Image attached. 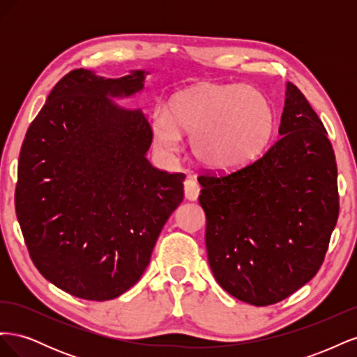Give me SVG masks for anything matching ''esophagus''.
<instances>
[{
  "label": "esophagus",
  "instance_id": "esophagus-1",
  "mask_svg": "<svg viewBox=\"0 0 357 357\" xmlns=\"http://www.w3.org/2000/svg\"><path fill=\"white\" fill-rule=\"evenodd\" d=\"M199 185L195 180H186L185 181V198L188 201H197L199 197Z\"/></svg>",
  "mask_w": 357,
  "mask_h": 357
}]
</instances>
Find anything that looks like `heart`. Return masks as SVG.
Segmentation results:
<instances>
[{
  "instance_id": "obj_1",
  "label": "heart",
  "mask_w": 357,
  "mask_h": 357,
  "mask_svg": "<svg viewBox=\"0 0 357 357\" xmlns=\"http://www.w3.org/2000/svg\"><path fill=\"white\" fill-rule=\"evenodd\" d=\"M274 112L250 86L199 84L177 93L169 110L156 109L152 131L158 146L174 155L190 135L192 155L213 171H234L253 160L273 135Z\"/></svg>"
}]
</instances>
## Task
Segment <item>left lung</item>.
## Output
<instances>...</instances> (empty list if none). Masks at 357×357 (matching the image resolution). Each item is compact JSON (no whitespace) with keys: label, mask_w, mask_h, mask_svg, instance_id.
Here are the masks:
<instances>
[{"label":"left lung","mask_w":357,"mask_h":357,"mask_svg":"<svg viewBox=\"0 0 357 357\" xmlns=\"http://www.w3.org/2000/svg\"><path fill=\"white\" fill-rule=\"evenodd\" d=\"M284 88L282 138L252 165L198 178L213 275L256 307L287 298L317 274L340 211L325 126L296 86Z\"/></svg>","instance_id":"left-lung-1"}]
</instances>
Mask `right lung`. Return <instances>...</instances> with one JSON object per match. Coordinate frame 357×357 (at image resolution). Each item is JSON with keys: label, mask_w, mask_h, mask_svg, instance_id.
Returning a JSON list of instances; mask_svg holds the SVG:
<instances>
[{"label": "right lung", "mask_w": 357, "mask_h": 357, "mask_svg": "<svg viewBox=\"0 0 357 357\" xmlns=\"http://www.w3.org/2000/svg\"><path fill=\"white\" fill-rule=\"evenodd\" d=\"M149 71L107 79L74 70L28 128L19 155L16 215L32 262L67 294L109 301L132 287L185 174L152 167L153 132L139 109L116 100L144 89Z\"/></svg>", "instance_id": "1"}]
</instances>
